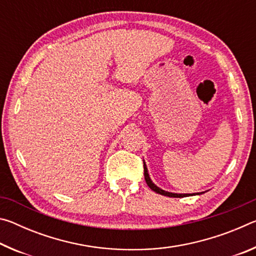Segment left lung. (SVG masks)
I'll list each match as a JSON object with an SVG mask.
<instances>
[{
  "label": "left lung",
  "instance_id": "8db88e82",
  "mask_svg": "<svg viewBox=\"0 0 256 256\" xmlns=\"http://www.w3.org/2000/svg\"><path fill=\"white\" fill-rule=\"evenodd\" d=\"M144 180L146 182V184H148L149 188L154 190V192L158 193V194H162V196H170V198H184L186 196H196V194H200V193H193V194H180V193H172V192H167V190H164L162 188H159L157 185H154L152 183V180H151L150 176L148 174V168H146V164L144 162Z\"/></svg>",
  "mask_w": 256,
  "mask_h": 256
}]
</instances>
